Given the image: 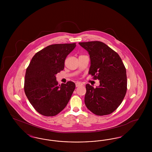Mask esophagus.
Masks as SVG:
<instances>
[{
    "label": "esophagus",
    "instance_id": "34e87169",
    "mask_svg": "<svg viewBox=\"0 0 152 152\" xmlns=\"http://www.w3.org/2000/svg\"><path fill=\"white\" fill-rule=\"evenodd\" d=\"M83 86V84L82 83H80V82H77L76 83V87H80V86Z\"/></svg>",
    "mask_w": 152,
    "mask_h": 152
}]
</instances>
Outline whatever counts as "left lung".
Instances as JSON below:
<instances>
[{
	"instance_id": "1",
	"label": "left lung",
	"mask_w": 152,
	"mask_h": 152,
	"mask_svg": "<svg viewBox=\"0 0 152 152\" xmlns=\"http://www.w3.org/2000/svg\"><path fill=\"white\" fill-rule=\"evenodd\" d=\"M79 44L89 54V74L100 80V86L96 88L86 84L85 104L96 115H109L119 107L126 94V68L118 54L107 44L99 41Z\"/></svg>"
}]
</instances>
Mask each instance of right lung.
I'll return each mask as SVG.
<instances>
[{
	"mask_svg": "<svg viewBox=\"0 0 152 152\" xmlns=\"http://www.w3.org/2000/svg\"><path fill=\"white\" fill-rule=\"evenodd\" d=\"M76 43L56 44L37 52L26 69L24 92L36 111L45 116L57 115L65 108L75 89L68 81L58 84L56 75L63 71L66 56Z\"/></svg>",
	"mask_w": 152,
	"mask_h": 152,
	"instance_id": "right-lung-1",
	"label": "right lung"
}]
</instances>
